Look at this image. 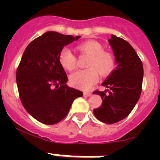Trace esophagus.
Listing matches in <instances>:
<instances>
[{
    "instance_id": "obj_1",
    "label": "esophagus",
    "mask_w": 160,
    "mask_h": 160,
    "mask_svg": "<svg viewBox=\"0 0 160 160\" xmlns=\"http://www.w3.org/2000/svg\"><path fill=\"white\" fill-rule=\"evenodd\" d=\"M91 93L90 92H85L84 93V95L85 96H87V97H90V96H91Z\"/></svg>"
}]
</instances>
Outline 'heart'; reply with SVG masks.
<instances>
[{
    "mask_svg": "<svg viewBox=\"0 0 160 160\" xmlns=\"http://www.w3.org/2000/svg\"><path fill=\"white\" fill-rule=\"evenodd\" d=\"M82 53L89 55L86 70H78L70 77L73 87L81 90H88L98 80V73L101 76L108 75L115 67V58L111 52L103 50V47L96 41H88L78 46ZM59 63L67 71H73L77 66V58L69 48L65 47L59 53Z\"/></svg>",
    "mask_w": 160,
    "mask_h": 160,
    "instance_id": "b5f03b06",
    "label": "heart"
}]
</instances>
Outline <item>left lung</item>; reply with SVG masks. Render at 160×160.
<instances>
[{
  "label": "left lung",
  "instance_id": "left-lung-1",
  "mask_svg": "<svg viewBox=\"0 0 160 160\" xmlns=\"http://www.w3.org/2000/svg\"><path fill=\"white\" fill-rule=\"evenodd\" d=\"M109 43L114 51L117 66L102 83L107 90H95L101 96V107L94 110L98 119L107 124L118 122L129 115L142 91L143 66L135 50L127 41L111 35Z\"/></svg>",
  "mask_w": 160,
  "mask_h": 160
}]
</instances>
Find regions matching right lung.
<instances>
[{"label":"right lung","mask_w":160,"mask_h":160,"mask_svg":"<svg viewBox=\"0 0 160 160\" xmlns=\"http://www.w3.org/2000/svg\"><path fill=\"white\" fill-rule=\"evenodd\" d=\"M81 37L49 31L30 42L16 73L20 99L28 113L46 125L59 122L67 115L73 100L83 93L70 88L59 63L61 50Z\"/></svg>","instance_id":"1"}]
</instances>
